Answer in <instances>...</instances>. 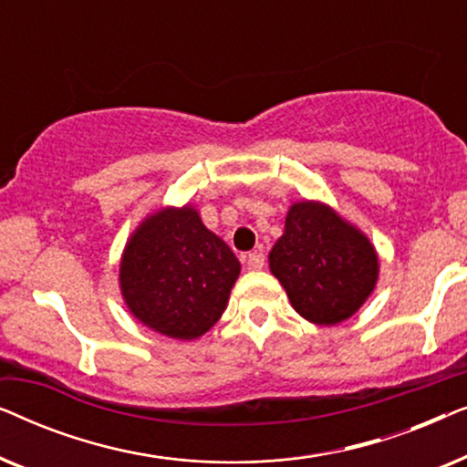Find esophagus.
I'll return each mask as SVG.
<instances>
[{
  "mask_svg": "<svg viewBox=\"0 0 467 467\" xmlns=\"http://www.w3.org/2000/svg\"><path fill=\"white\" fill-rule=\"evenodd\" d=\"M244 261H246V267L248 270H261V267L265 265V254L261 253V251H254V253H248L246 257H244Z\"/></svg>",
  "mask_w": 467,
  "mask_h": 467,
  "instance_id": "34e87169",
  "label": "esophagus"
}]
</instances>
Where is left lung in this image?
Masks as SVG:
<instances>
[{"label":"left lung","mask_w":467,"mask_h":467,"mask_svg":"<svg viewBox=\"0 0 467 467\" xmlns=\"http://www.w3.org/2000/svg\"><path fill=\"white\" fill-rule=\"evenodd\" d=\"M270 270L297 315L315 325L347 321L372 296L379 254L368 235L321 202H297L270 253Z\"/></svg>","instance_id":"obj_1"}]
</instances>
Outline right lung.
Here are the masks:
<instances>
[{"instance_id": "right-lung-1", "label": "right lung", "mask_w": 467, "mask_h": 467, "mask_svg": "<svg viewBox=\"0 0 467 467\" xmlns=\"http://www.w3.org/2000/svg\"><path fill=\"white\" fill-rule=\"evenodd\" d=\"M240 261L193 206L161 208L127 240L120 293L140 323L174 340H195L219 321Z\"/></svg>"}]
</instances>
